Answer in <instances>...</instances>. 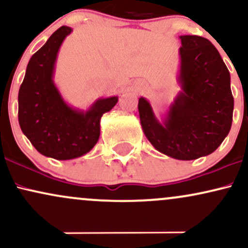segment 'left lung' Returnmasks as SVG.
Listing matches in <instances>:
<instances>
[{"instance_id":"left-lung-1","label":"left lung","mask_w":248,"mask_h":248,"mask_svg":"<svg viewBox=\"0 0 248 248\" xmlns=\"http://www.w3.org/2000/svg\"><path fill=\"white\" fill-rule=\"evenodd\" d=\"M182 91L170 106L166 120L156 119L150 104L139 99L144 135L156 150L190 161L215 152L232 126L233 95L226 65L209 39L181 36Z\"/></svg>"}]
</instances>
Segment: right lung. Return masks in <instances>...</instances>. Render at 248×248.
<instances>
[{
    "label": "right lung",
    "mask_w": 248,
    "mask_h": 248,
    "mask_svg": "<svg viewBox=\"0 0 248 248\" xmlns=\"http://www.w3.org/2000/svg\"><path fill=\"white\" fill-rule=\"evenodd\" d=\"M72 29L61 27L33 53L18 92V122L22 132L42 155L72 160L90 152L100 136V119L118 96L99 99L86 112L62 100L53 82L57 55Z\"/></svg>",
    "instance_id": "right-lung-1"
}]
</instances>
